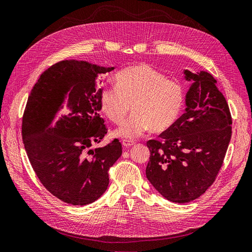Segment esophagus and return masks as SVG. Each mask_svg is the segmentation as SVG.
I'll list each match as a JSON object with an SVG mask.
<instances>
[{"label":"esophagus","instance_id":"obj_1","mask_svg":"<svg viewBox=\"0 0 252 252\" xmlns=\"http://www.w3.org/2000/svg\"><path fill=\"white\" fill-rule=\"evenodd\" d=\"M134 144H135V142H133V140H128V139H123V140H122V145H123V147H125V148L131 147V146H133Z\"/></svg>","mask_w":252,"mask_h":252}]
</instances>
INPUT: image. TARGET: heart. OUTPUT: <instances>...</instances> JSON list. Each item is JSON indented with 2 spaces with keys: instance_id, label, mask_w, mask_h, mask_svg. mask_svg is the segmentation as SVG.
I'll return each mask as SVG.
<instances>
[{
  "instance_id": "1",
  "label": "heart",
  "mask_w": 252,
  "mask_h": 252,
  "mask_svg": "<svg viewBox=\"0 0 252 252\" xmlns=\"http://www.w3.org/2000/svg\"><path fill=\"white\" fill-rule=\"evenodd\" d=\"M100 107L116 125L122 124L129 110L134 113L116 134L135 138L151 128L162 132L179 119L185 104V90L178 80L146 64L127 67L116 75V86H104L99 94Z\"/></svg>"
}]
</instances>
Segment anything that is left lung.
<instances>
[{
  "label": "left lung",
  "instance_id": "1",
  "mask_svg": "<svg viewBox=\"0 0 252 252\" xmlns=\"http://www.w3.org/2000/svg\"><path fill=\"white\" fill-rule=\"evenodd\" d=\"M193 84L186 95V112L177 122L150 139L146 176L170 202L198 198L214 183L231 137V115L217 80L206 71L185 70Z\"/></svg>",
  "mask_w": 252,
  "mask_h": 252
}]
</instances>
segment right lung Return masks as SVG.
<instances>
[{
	"label": "right lung",
	"instance_id": "obj_1",
	"mask_svg": "<svg viewBox=\"0 0 252 252\" xmlns=\"http://www.w3.org/2000/svg\"><path fill=\"white\" fill-rule=\"evenodd\" d=\"M113 69L58 62L40 75L29 95L22 123L26 152L41 184L64 203L85 206L97 200L108 186L109 168L122 154L117 138L90 149L107 133L95 79Z\"/></svg>",
	"mask_w": 252,
	"mask_h": 252
}]
</instances>
